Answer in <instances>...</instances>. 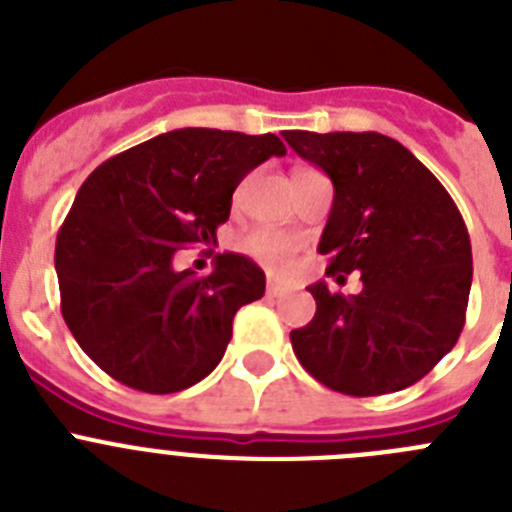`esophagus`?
<instances>
[{"label":"esophagus","mask_w":512,"mask_h":512,"mask_svg":"<svg viewBox=\"0 0 512 512\" xmlns=\"http://www.w3.org/2000/svg\"><path fill=\"white\" fill-rule=\"evenodd\" d=\"M266 295H269V297H284V295H289V289L282 287V284L269 282V287H266Z\"/></svg>","instance_id":"1"}]
</instances>
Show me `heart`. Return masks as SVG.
Returning a JSON list of instances; mask_svg holds the SVG:
<instances>
[{"label":"heart","mask_w":512,"mask_h":512,"mask_svg":"<svg viewBox=\"0 0 512 512\" xmlns=\"http://www.w3.org/2000/svg\"><path fill=\"white\" fill-rule=\"evenodd\" d=\"M243 248H246L248 253H253L259 261H264V264L274 271H287L289 261H292V256H295L297 251L292 238L279 233H269V230H256V233L246 235Z\"/></svg>","instance_id":"1"}]
</instances>
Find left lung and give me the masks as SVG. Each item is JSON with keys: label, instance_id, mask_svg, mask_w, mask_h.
Here are the masks:
<instances>
[{"label": "left lung", "instance_id": "1", "mask_svg": "<svg viewBox=\"0 0 512 512\" xmlns=\"http://www.w3.org/2000/svg\"><path fill=\"white\" fill-rule=\"evenodd\" d=\"M333 182L320 235L328 274L361 271L359 295L310 284L315 318L289 333L297 359L330 390H405L449 354L467 315L472 243L454 200L408 148L382 133L284 130ZM343 277H338L341 282Z\"/></svg>", "mask_w": 512, "mask_h": 512}]
</instances>
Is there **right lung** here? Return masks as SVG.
<instances>
[{"label":"right lung","instance_id":"add662e5","mask_svg":"<svg viewBox=\"0 0 512 512\" xmlns=\"http://www.w3.org/2000/svg\"><path fill=\"white\" fill-rule=\"evenodd\" d=\"M284 153L271 133L182 128L89 174L58 230L56 274L63 320L102 372L169 395L220 364L235 312L264 297V271L217 253L215 269L194 277L174 256L217 241L243 176Z\"/></svg>","mask_w":512,"mask_h":512}]
</instances>
